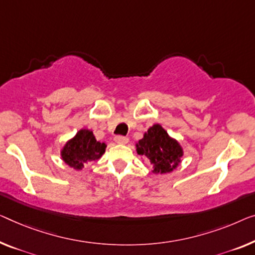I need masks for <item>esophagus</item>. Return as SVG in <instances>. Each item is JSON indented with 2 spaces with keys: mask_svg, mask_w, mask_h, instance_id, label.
I'll return each instance as SVG.
<instances>
[{
  "mask_svg": "<svg viewBox=\"0 0 255 255\" xmlns=\"http://www.w3.org/2000/svg\"><path fill=\"white\" fill-rule=\"evenodd\" d=\"M115 140L117 144H127L129 142L128 137H125V136H117Z\"/></svg>",
  "mask_w": 255,
  "mask_h": 255,
  "instance_id": "obj_1",
  "label": "esophagus"
}]
</instances>
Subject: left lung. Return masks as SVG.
Listing matches in <instances>:
<instances>
[{
	"instance_id": "obj_1",
	"label": "left lung",
	"mask_w": 255,
	"mask_h": 255,
	"mask_svg": "<svg viewBox=\"0 0 255 255\" xmlns=\"http://www.w3.org/2000/svg\"><path fill=\"white\" fill-rule=\"evenodd\" d=\"M135 146L137 153L151 164L153 168L151 172L161 175L176 169L184 154L180 142L169 136L160 124H154L147 129Z\"/></svg>"
}]
</instances>
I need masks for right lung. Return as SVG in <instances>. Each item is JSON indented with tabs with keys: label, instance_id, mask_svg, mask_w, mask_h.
<instances>
[{
	"label": "right lung",
	"instance_id": "right-lung-1",
	"mask_svg": "<svg viewBox=\"0 0 255 255\" xmlns=\"http://www.w3.org/2000/svg\"><path fill=\"white\" fill-rule=\"evenodd\" d=\"M105 149L106 144L97 140L93 130L82 128L64 144L60 149V158L73 169L81 170L87 162L101 159Z\"/></svg>",
	"mask_w": 255,
	"mask_h": 255
}]
</instances>
